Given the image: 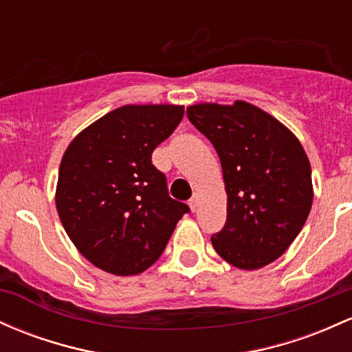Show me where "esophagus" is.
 <instances>
[{
  "instance_id": "1",
  "label": "esophagus",
  "mask_w": 352,
  "mask_h": 352,
  "mask_svg": "<svg viewBox=\"0 0 352 352\" xmlns=\"http://www.w3.org/2000/svg\"><path fill=\"white\" fill-rule=\"evenodd\" d=\"M188 206H190L192 210H197V207H199V194H194L190 197V200H188Z\"/></svg>"
}]
</instances>
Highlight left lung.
Wrapping results in <instances>:
<instances>
[{"instance_id":"obj_1","label":"left lung","mask_w":352,"mask_h":352,"mask_svg":"<svg viewBox=\"0 0 352 352\" xmlns=\"http://www.w3.org/2000/svg\"><path fill=\"white\" fill-rule=\"evenodd\" d=\"M187 117L222 164L227 220L210 237L215 252L239 269L264 267L287 250L311 212V165L302 145L245 102L199 103L187 108Z\"/></svg>"}]
</instances>
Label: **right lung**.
Returning <instances> with one entry per match:
<instances>
[{
  "instance_id": "1",
  "label": "right lung",
  "mask_w": 352,
  "mask_h": 352,
  "mask_svg": "<svg viewBox=\"0 0 352 352\" xmlns=\"http://www.w3.org/2000/svg\"><path fill=\"white\" fill-rule=\"evenodd\" d=\"M184 117L177 105H125L85 129L61 158L56 210L91 264L144 272L164 252L187 204L168 195L152 153Z\"/></svg>"
}]
</instances>
